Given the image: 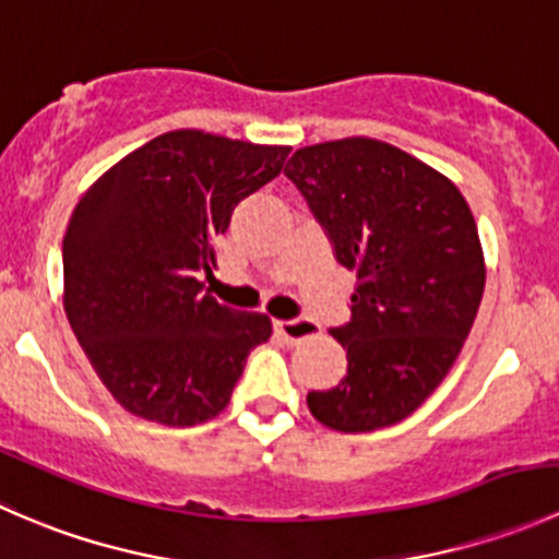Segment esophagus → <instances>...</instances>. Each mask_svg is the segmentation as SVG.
<instances>
[{
    "label": "esophagus",
    "mask_w": 559,
    "mask_h": 559,
    "mask_svg": "<svg viewBox=\"0 0 559 559\" xmlns=\"http://www.w3.org/2000/svg\"><path fill=\"white\" fill-rule=\"evenodd\" d=\"M275 332H278L281 341L295 346V343H302L308 341V337H313L316 332H319V326H316L311 319H289V321H275Z\"/></svg>",
    "instance_id": "34e87169"
}]
</instances>
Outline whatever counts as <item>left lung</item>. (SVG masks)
<instances>
[{
  "mask_svg": "<svg viewBox=\"0 0 559 559\" xmlns=\"http://www.w3.org/2000/svg\"><path fill=\"white\" fill-rule=\"evenodd\" d=\"M357 270L352 321L332 330L348 373L308 408L337 432H370L414 414L447 379L484 295V251L460 189L373 138L295 151L284 170Z\"/></svg>",
  "mask_w": 559,
  "mask_h": 559,
  "instance_id": "left-lung-1",
  "label": "left lung"
}]
</instances>
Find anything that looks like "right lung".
<instances>
[{
	"label": "right lung",
	"instance_id": "add662e5",
	"mask_svg": "<svg viewBox=\"0 0 559 559\" xmlns=\"http://www.w3.org/2000/svg\"><path fill=\"white\" fill-rule=\"evenodd\" d=\"M286 145L175 129L112 165L64 235V311L107 392L134 416L194 427L227 408L273 324L205 292L235 207Z\"/></svg>",
	"mask_w": 559,
	"mask_h": 559
}]
</instances>
